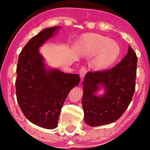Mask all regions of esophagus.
<instances>
[{
    "label": "esophagus",
    "instance_id": "34e87169",
    "mask_svg": "<svg viewBox=\"0 0 150 150\" xmlns=\"http://www.w3.org/2000/svg\"><path fill=\"white\" fill-rule=\"evenodd\" d=\"M87 72V68H86V67H81V69H80V71H79L80 77H81V79H84V77H85V76Z\"/></svg>",
    "mask_w": 150,
    "mask_h": 150
}]
</instances>
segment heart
<instances>
[{
  "mask_svg": "<svg viewBox=\"0 0 150 150\" xmlns=\"http://www.w3.org/2000/svg\"><path fill=\"white\" fill-rule=\"evenodd\" d=\"M80 49L85 56L92 57L97 55L94 60V66L98 70H105L117 60L121 48L117 43L106 36L99 34H86L80 42Z\"/></svg>",
  "mask_w": 150,
  "mask_h": 150,
  "instance_id": "obj_1",
  "label": "heart"
}]
</instances>
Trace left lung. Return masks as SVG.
Segmentation results:
<instances>
[{"label":"left lung","mask_w":150,"mask_h":150,"mask_svg":"<svg viewBox=\"0 0 150 150\" xmlns=\"http://www.w3.org/2000/svg\"><path fill=\"white\" fill-rule=\"evenodd\" d=\"M137 65L136 53L129 46L127 54L113 68L87 73L82 99L86 124L92 127L102 126L122 115L135 90ZM102 89L103 93L99 95L98 91Z\"/></svg>","instance_id":"1"}]
</instances>
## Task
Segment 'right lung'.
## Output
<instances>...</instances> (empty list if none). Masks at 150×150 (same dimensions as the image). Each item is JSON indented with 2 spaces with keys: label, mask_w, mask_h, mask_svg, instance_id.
Listing matches in <instances>:
<instances>
[{
  "label": "right lung",
  "mask_w": 150,
  "mask_h": 150,
  "mask_svg": "<svg viewBox=\"0 0 150 150\" xmlns=\"http://www.w3.org/2000/svg\"><path fill=\"white\" fill-rule=\"evenodd\" d=\"M61 28H44L30 39L20 52L16 69V96L20 109L30 122L46 129L58 126L63 104L80 82L78 74L48 66L40 52V47Z\"/></svg>",
  "instance_id": "add662e5"
}]
</instances>
